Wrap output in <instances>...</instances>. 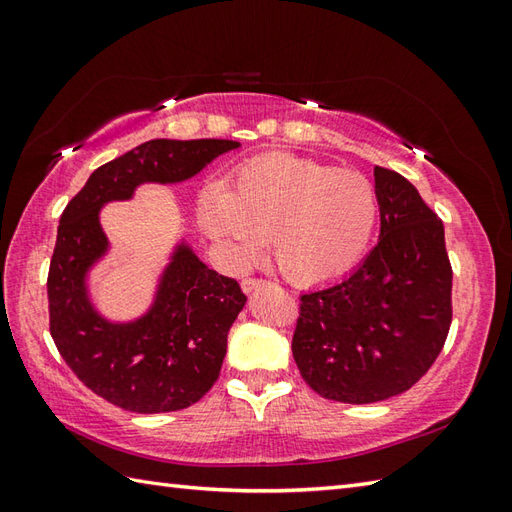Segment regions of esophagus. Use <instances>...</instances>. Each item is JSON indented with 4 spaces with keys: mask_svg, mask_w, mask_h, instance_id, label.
Wrapping results in <instances>:
<instances>
[{
    "mask_svg": "<svg viewBox=\"0 0 512 512\" xmlns=\"http://www.w3.org/2000/svg\"><path fill=\"white\" fill-rule=\"evenodd\" d=\"M259 286H264V281H262V279H253V277H248V279H244V281H242V290L246 292V295H250V292L257 290Z\"/></svg>",
    "mask_w": 512,
    "mask_h": 512,
    "instance_id": "esophagus-1",
    "label": "esophagus"
}]
</instances>
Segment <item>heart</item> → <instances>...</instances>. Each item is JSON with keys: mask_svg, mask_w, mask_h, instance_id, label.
Instances as JSON below:
<instances>
[{"mask_svg": "<svg viewBox=\"0 0 512 512\" xmlns=\"http://www.w3.org/2000/svg\"><path fill=\"white\" fill-rule=\"evenodd\" d=\"M198 220L233 262L255 257L270 237V257L292 284L314 286L361 262L378 222V193L365 173L290 154L242 162L228 182L209 184Z\"/></svg>", "mask_w": 512, "mask_h": 512, "instance_id": "b5f03b06", "label": "heart"}]
</instances>
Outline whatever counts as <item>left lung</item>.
I'll return each instance as SVG.
<instances>
[{
    "instance_id": "1",
    "label": "left lung",
    "mask_w": 512,
    "mask_h": 512,
    "mask_svg": "<svg viewBox=\"0 0 512 512\" xmlns=\"http://www.w3.org/2000/svg\"><path fill=\"white\" fill-rule=\"evenodd\" d=\"M380 237L356 270L301 295L292 336L319 396L369 405L413 387L451 328L453 270L444 226L400 173L376 167Z\"/></svg>"
}]
</instances>
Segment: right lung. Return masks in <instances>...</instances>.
Returning a JSON list of instances; mask_svg holds the SVG:
<instances>
[{
    "instance_id": "add662e5",
    "label": "right lung",
    "mask_w": 512,
    "mask_h": 512,
    "mask_svg": "<svg viewBox=\"0 0 512 512\" xmlns=\"http://www.w3.org/2000/svg\"><path fill=\"white\" fill-rule=\"evenodd\" d=\"M235 140L156 138L96 169L65 206L48 273L50 334L85 387L136 413L191 407L220 376L226 336L246 297L180 242L158 279L154 301L134 321H110L94 308L88 277L110 250L101 226L107 202L132 200L145 182H184Z\"/></svg>"
}]
</instances>
